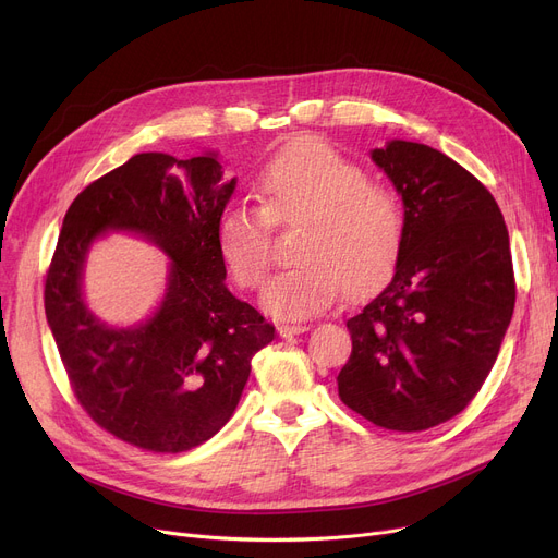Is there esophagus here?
I'll list each match as a JSON object with an SVG mask.
<instances>
[{
    "label": "esophagus",
    "mask_w": 558,
    "mask_h": 558,
    "mask_svg": "<svg viewBox=\"0 0 558 558\" xmlns=\"http://www.w3.org/2000/svg\"><path fill=\"white\" fill-rule=\"evenodd\" d=\"M305 330H307V326H303V324H280L278 326L280 337H294V335H301Z\"/></svg>",
    "instance_id": "esophagus-1"
}]
</instances>
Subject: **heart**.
<instances>
[{"instance_id": "b5f03b06", "label": "heart", "mask_w": 558, "mask_h": 558, "mask_svg": "<svg viewBox=\"0 0 558 558\" xmlns=\"http://www.w3.org/2000/svg\"><path fill=\"white\" fill-rule=\"evenodd\" d=\"M257 210L230 205L217 223L219 255L242 289H257L274 262L271 228H301L291 251L294 269L262 291V307L280 318L328 310L343 287L362 294L383 282L404 242L398 196L371 183L366 171L330 144L301 140L262 167Z\"/></svg>"}]
</instances>
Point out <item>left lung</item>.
I'll return each instance as SVG.
<instances>
[{"mask_svg": "<svg viewBox=\"0 0 558 558\" xmlns=\"http://www.w3.org/2000/svg\"><path fill=\"white\" fill-rule=\"evenodd\" d=\"M404 205L387 287L345 320L339 398L377 427L423 432L468 407L515 305L509 232L493 194L446 154L391 140L373 149Z\"/></svg>", "mask_w": 558, "mask_h": 558, "instance_id": "8db88e82", "label": "left lung"}]
</instances>
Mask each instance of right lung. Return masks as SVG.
Wrapping results in <instances>:
<instances>
[{
  "label": "right lung",
  "mask_w": 558,
  "mask_h": 558,
  "mask_svg": "<svg viewBox=\"0 0 558 558\" xmlns=\"http://www.w3.org/2000/svg\"><path fill=\"white\" fill-rule=\"evenodd\" d=\"M221 175L213 151L133 156L72 201L47 271V324L78 404L149 452L213 438L242 398L253 355L276 337L223 282L217 223L238 181ZM110 229L142 233L172 259L161 307L133 329L101 325L82 301L84 255Z\"/></svg>",
  "instance_id": "add662e5"
}]
</instances>
